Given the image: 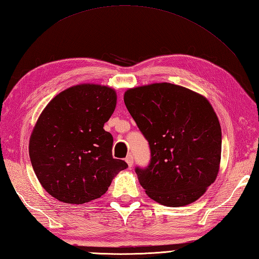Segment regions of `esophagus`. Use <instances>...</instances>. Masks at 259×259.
<instances>
[{"label":"esophagus","mask_w":259,"mask_h":259,"mask_svg":"<svg viewBox=\"0 0 259 259\" xmlns=\"http://www.w3.org/2000/svg\"><path fill=\"white\" fill-rule=\"evenodd\" d=\"M125 162L128 163V166H129L130 168L133 167V164H134V157H133V155H128V156H126Z\"/></svg>","instance_id":"1"}]
</instances>
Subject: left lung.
<instances>
[{
    "mask_svg": "<svg viewBox=\"0 0 259 259\" xmlns=\"http://www.w3.org/2000/svg\"><path fill=\"white\" fill-rule=\"evenodd\" d=\"M123 100L150 146L149 166L136 169L146 194L167 207L199 199L221 168L222 128L210 102L168 82L130 88Z\"/></svg>",
    "mask_w": 259,
    "mask_h": 259,
    "instance_id": "8db88e82",
    "label": "left lung"
}]
</instances>
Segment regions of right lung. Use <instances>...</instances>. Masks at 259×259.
Instances as JSON below:
<instances>
[{
	"label": "right lung",
	"mask_w": 259,
	"mask_h": 259,
	"mask_svg": "<svg viewBox=\"0 0 259 259\" xmlns=\"http://www.w3.org/2000/svg\"><path fill=\"white\" fill-rule=\"evenodd\" d=\"M117 93L111 87L81 83L60 92L43 109L32 130L29 153L37 180L65 203L100 198L128 167L112 157L113 138L103 129Z\"/></svg>",
	"instance_id": "right-lung-1"
}]
</instances>
